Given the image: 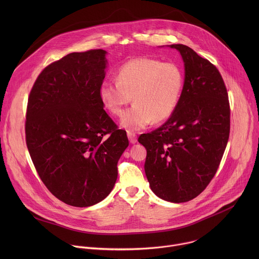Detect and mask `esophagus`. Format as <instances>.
Returning <instances> with one entry per match:
<instances>
[{"instance_id": "esophagus-1", "label": "esophagus", "mask_w": 259, "mask_h": 259, "mask_svg": "<svg viewBox=\"0 0 259 259\" xmlns=\"http://www.w3.org/2000/svg\"><path fill=\"white\" fill-rule=\"evenodd\" d=\"M127 136L129 138V141L130 143H135L137 141V136L135 133L133 132H130V131H127Z\"/></svg>"}]
</instances>
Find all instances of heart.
Segmentation results:
<instances>
[{
	"instance_id": "heart-1",
	"label": "heart",
	"mask_w": 259,
	"mask_h": 259,
	"mask_svg": "<svg viewBox=\"0 0 259 259\" xmlns=\"http://www.w3.org/2000/svg\"><path fill=\"white\" fill-rule=\"evenodd\" d=\"M184 76L174 62L140 57L125 62L118 70L117 81L104 80L99 87L101 102L108 112L122 117L121 124L128 130H139L152 122L167 120L175 110L181 96Z\"/></svg>"
}]
</instances>
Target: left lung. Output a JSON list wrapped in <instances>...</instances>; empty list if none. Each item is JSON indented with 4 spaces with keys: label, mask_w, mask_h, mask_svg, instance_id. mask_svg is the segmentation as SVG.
<instances>
[{
    "label": "left lung",
    "mask_w": 259,
    "mask_h": 259,
    "mask_svg": "<svg viewBox=\"0 0 259 259\" xmlns=\"http://www.w3.org/2000/svg\"><path fill=\"white\" fill-rule=\"evenodd\" d=\"M170 47L184 61L180 99L171 117L138 141L146 149L144 171L152 191L165 201L183 203L214 177L230 136L231 108L217 67L186 45Z\"/></svg>",
    "instance_id": "left-lung-1"
}]
</instances>
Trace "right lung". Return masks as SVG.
<instances>
[{"mask_svg": "<svg viewBox=\"0 0 259 259\" xmlns=\"http://www.w3.org/2000/svg\"><path fill=\"white\" fill-rule=\"evenodd\" d=\"M105 53L73 52L50 63L27 100L25 141L34 168L53 196L75 207L108 196L129 145L99 96Z\"/></svg>", "mask_w": 259, "mask_h": 259, "instance_id": "1", "label": "right lung"}]
</instances>
